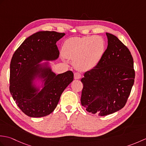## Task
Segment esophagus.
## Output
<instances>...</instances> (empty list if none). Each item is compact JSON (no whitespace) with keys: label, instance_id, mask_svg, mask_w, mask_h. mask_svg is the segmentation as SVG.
Wrapping results in <instances>:
<instances>
[{"label":"esophagus","instance_id":"1","mask_svg":"<svg viewBox=\"0 0 146 146\" xmlns=\"http://www.w3.org/2000/svg\"><path fill=\"white\" fill-rule=\"evenodd\" d=\"M82 77V74L79 73V72H76L74 73V78L75 80H78L80 78H81Z\"/></svg>","mask_w":146,"mask_h":146}]
</instances>
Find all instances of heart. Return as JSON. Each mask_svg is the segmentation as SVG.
<instances>
[{
  "instance_id": "1",
  "label": "heart",
  "mask_w": 146,
  "mask_h": 146,
  "mask_svg": "<svg viewBox=\"0 0 146 146\" xmlns=\"http://www.w3.org/2000/svg\"><path fill=\"white\" fill-rule=\"evenodd\" d=\"M104 48V40L99 36L75 37L64 41L62 52L64 57L74 60L78 69L90 70L100 61Z\"/></svg>"
}]
</instances>
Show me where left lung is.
Wrapping results in <instances>:
<instances>
[{"label":"left lung","instance_id":"obj_1","mask_svg":"<svg viewBox=\"0 0 146 146\" xmlns=\"http://www.w3.org/2000/svg\"><path fill=\"white\" fill-rule=\"evenodd\" d=\"M108 46L98 63L86 71L81 104L88 112L105 116L125 106L135 79L129 49L115 36L106 33Z\"/></svg>","mask_w":146,"mask_h":146}]
</instances>
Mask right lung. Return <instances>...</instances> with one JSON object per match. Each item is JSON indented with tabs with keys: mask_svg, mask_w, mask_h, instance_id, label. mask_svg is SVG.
Listing matches in <instances>:
<instances>
[{
	"mask_svg": "<svg viewBox=\"0 0 146 146\" xmlns=\"http://www.w3.org/2000/svg\"><path fill=\"white\" fill-rule=\"evenodd\" d=\"M64 35L55 31L38 32L24 40L12 56L9 90L17 106L27 116L41 117L52 112L62 93L73 80L71 71L56 75L50 68L42 70L37 64L43 60L58 58L56 42ZM40 72L46 77V82L42 90L36 94L31 82Z\"/></svg>",
	"mask_w": 146,
	"mask_h": 146,
	"instance_id": "1",
	"label": "right lung"
}]
</instances>
